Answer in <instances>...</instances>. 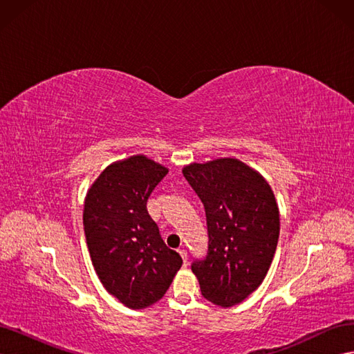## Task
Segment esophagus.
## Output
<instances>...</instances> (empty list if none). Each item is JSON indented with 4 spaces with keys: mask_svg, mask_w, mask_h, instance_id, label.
Segmentation results:
<instances>
[{
    "mask_svg": "<svg viewBox=\"0 0 354 354\" xmlns=\"http://www.w3.org/2000/svg\"><path fill=\"white\" fill-rule=\"evenodd\" d=\"M178 254L181 255V259H183V261L186 263L187 261V251L185 248H181V250H178Z\"/></svg>",
    "mask_w": 354,
    "mask_h": 354,
    "instance_id": "34e87169",
    "label": "esophagus"
}]
</instances>
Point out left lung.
Returning a JSON list of instances; mask_svg holds the SVG:
<instances>
[{
  "label": "left lung",
  "mask_w": 354,
  "mask_h": 354,
  "mask_svg": "<svg viewBox=\"0 0 354 354\" xmlns=\"http://www.w3.org/2000/svg\"><path fill=\"white\" fill-rule=\"evenodd\" d=\"M183 176L205 208L208 248L192 263L208 301L230 307L266 277L279 239V209L269 183L238 159L185 167Z\"/></svg>",
  "instance_id": "left-lung-1"
}]
</instances>
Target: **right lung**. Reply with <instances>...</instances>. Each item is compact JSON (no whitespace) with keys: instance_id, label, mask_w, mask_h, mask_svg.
I'll list each match as a JSON object with an SVG mask.
<instances>
[{"instance_id":"right-lung-1","label":"right lung","mask_w":354,"mask_h":354,"mask_svg":"<svg viewBox=\"0 0 354 354\" xmlns=\"http://www.w3.org/2000/svg\"><path fill=\"white\" fill-rule=\"evenodd\" d=\"M167 174L146 156H131L106 168L85 198L84 232L94 270L106 291L130 308L159 301L183 264L146 207Z\"/></svg>"}]
</instances>
